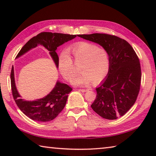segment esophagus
Returning <instances> with one entry per match:
<instances>
[{"instance_id": "esophagus-1", "label": "esophagus", "mask_w": 156, "mask_h": 156, "mask_svg": "<svg viewBox=\"0 0 156 156\" xmlns=\"http://www.w3.org/2000/svg\"><path fill=\"white\" fill-rule=\"evenodd\" d=\"M78 91H82V92H86V91H88V89H78Z\"/></svg>"}]
</instances>
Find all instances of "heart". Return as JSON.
<instances>
[{"instance_id":"b5f03b06","label":"heart","mask_w":156,"mask_h":156,"mask_svg":"<svg viewBox=\"0 0 156 156\" xmlns=\"http://www.w3.org/2000/svg\"><path fill=\"white\" fill-rule=\"evenodd\" d=\"M69 55L75 64H80L79 71L81 72L71 81L73 85L86 86L91 81L94 84H98L109 73L110 58L107 50L88 42H79L58 56V67L65 80H70L76 73Z\"/></svg>"}]
</instances>
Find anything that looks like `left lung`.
I'll return each mask as SVG.
<instances>
[{"label": "left lung", "instance_id": "obj_1", "mask_svg": "<svg viewBox=\"0 0 156 156\" xmlns=\"http://www.w3.org/2000/svg\"><path fill=\"white\" fill-rule=\"evenodd\" d=\"M78 36L100 44L109 55V73L96 89V98L91 107L102 118L117 119L131 109L139 94L141 68L138 57L131 44L118 36L97 33Z\"/></svg>", "mask_w": 156, "mask_h": 156}]
</instances>
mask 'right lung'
Returning a JSON list of instances; mask_svg holds the SVG:
<instances>
[{
	"mask_svg": "<svg viewBox=\"0 0 156 156\" xmlns=\"http://www.w3.org/2000/svg\"><path fill=\"white\" fill-rule=\"evenodd\" d=\"M76 35L65 34L60 33L41 32L31 38L26 43L16 57L18 58L23 56L30 49L35 48L38 45L43 46L48 50L50 56L52 58L58 68V56L56 50L57 47L67 41L76 38ZM11 86L12 95L16 103L25 115L30 119L38 122H49L56 118L62 112L67 102L68 94L72 91V89L67 84L62 83L58 80L56 85L51 91L43 98L27 101L21 99L16 87L14 67L11 71Z\"/></svg>",
	"mask_w": 156,
	"mask_h": 156,
	"instance_id": "1",
	"label": "right lung"
}]
</instances>
